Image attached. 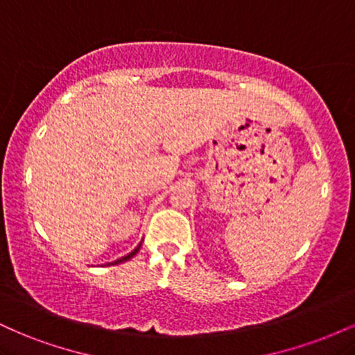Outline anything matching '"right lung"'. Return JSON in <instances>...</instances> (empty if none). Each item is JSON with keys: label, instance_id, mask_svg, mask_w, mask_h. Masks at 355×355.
<instances>
[{"label": "right lung", "instance_id": "add662e5", "mask_svg": "<svg viewBox=\"0 0 355 355\" xmlns=\"http://www.w3.org/2000/svg\"><path fill=\"white\" fill-rule=\"evenodd\" d=\"M140 247H141V243H140V245H138V247H135V250H133V252H130V254H128V255L121 257V259H118V260H115V262H110V263H107V266H116V263L126 262V260H130V259H132V257H133V255H137V252H138V250H140Z\"/></svg>", "mask_w": 355, "mask_h": 355}]
</instances>
